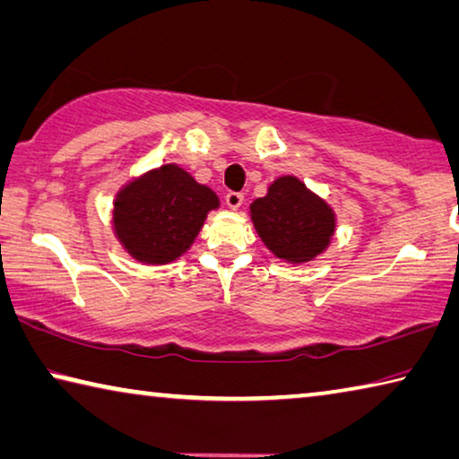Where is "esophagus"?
<instances>
[{"label": "esophagus", "mask_w": 459, "mask_h": 459, "mask_svg": "<svg viewBox=\"0 0 459 459\" xmlns=\"http://www.w3.org/2000/svg\"><path fill=\"white\" fill-rule=\"evenodd\" d=\"M243 198H245V195L241 192H229L227 195H224V202H227V206L230 210H238V208H241V204H243Z\"/></svg>", "instance_id": "esophagus-1"}]
</instances>
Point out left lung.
I'll list each match as a JSON object with an SVG mask.
<instances>
[{
  "mask_svg": "<svg viewBox=\"0 0 459 459\" xmlns=\"http://www.w3.org/2000/svg\"><path fill=\"white\" fill-rule=\"evenodd\" d=\"M251 221L267 249L290 264L315 259L334 232L329 204L292 176L275 179L265 198L251 204Z\"/></svg>",
  "mask_w": 459,
  "mask_h": 459,
  "instance_id": "left-lung-1",
  "label": "left lung"
}]
</instances>
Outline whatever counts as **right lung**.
<instances>
[{
    "instance_id": "1",
    "label": "right lung",
    "mask_w": 459,
    "mask_h": 459,
    "mask_svg": "<svg viewBox=\"0 0 459 459\" xmlns=\"http://www.w3.org/2000/svg\"><path fill=\"white\" fill-rule=\"evenodd\" d=\"M218 195L178 165H163L122 187L114 230L136 261L163 265L190 249Z\"/></svg>"
}]
</instances>
